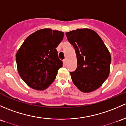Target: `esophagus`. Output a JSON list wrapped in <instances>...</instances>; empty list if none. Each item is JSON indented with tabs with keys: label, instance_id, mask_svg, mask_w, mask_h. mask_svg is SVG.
I'll return each instance as SVG.
<instances>
[{
	"label": "esophagus",
	"instance_id": "obj_1",
	"mask_svg": "<svg viewBox=\"0 0 126 126\" xmlns=\"http://www.w3.org/2000/svg\"><path fill=\"white\" fill-rule=\"evenodd\" d=\"M63 63H64V65H66V59H64L63 60Z\"/></svg>",
	"mask_w": 126,
	"mask_h": 126
}]
</instances>
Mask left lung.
Instances as JSON below:
<instances>
[{"instance_id":"left-lung-1","label":"left lung","mask_w":126,"mask_h":126,"mask_svg":"<svg viewBox=\"0 0 126 126\" xmlns=\"http://www.w3.org/2000/svg\"><path fill=\"white\" fill-rule=\"evenodd\" d=\"M75 49L77 67L70 72L74 84L83 92L95 91L108 79L111 56L97 33L89 29H77L66 33Z\"/></svg>"}]
</instances>
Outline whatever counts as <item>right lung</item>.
Instances as JSON below:
<instances>
[{
  "instance_id": "obj_1",
  "label": "right lung",
  "mask_w": 126,
  "mask_h": 126,
  "mask_svg": "<svg viewBox=\"0 0 126 126\" xmlns=\"http://www.w3.org/2000/svg\"><path fill=\"white\" fill-rule=\"evenodd\" d=\"M63 32L42 29L29 35L16 55L20 76L31 88L44 90L55 80L63 66L56 47L63 40Z\"/></svg>"
}]
</instances>
